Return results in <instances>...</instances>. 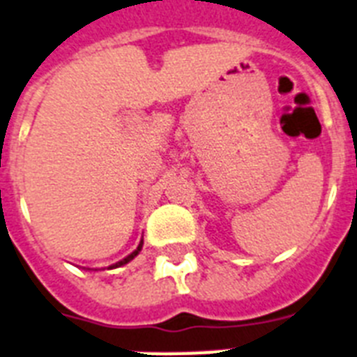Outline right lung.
<instances>
[{
    "label": "right lung",
    "instance_id": "obj_1",
    "mask_svg": "<svg viewBox=\"0 0 357 357\" xmlns=\"http://www.w3.org/2000/svg\"><path fill=\"white\" fill-rule=\"evenodd\" d=\"M142 247H143V241H142V243H139V245H137V248H136V250H134L132 254H130V256H127V257H125V259H121V261H118V263H116V265L110 266V268H116V266H121V265H125V263L130 261V259H134V257H136L137 254H139V250H142Z\"/></svg>",
    "mask_w": 357,
    "mask_h": 357
}]
</instances>
